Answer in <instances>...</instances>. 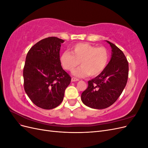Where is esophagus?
Wrapping results in <instances>:
<instances>
[{"label": "esophagus", "mask_w": 148, "mask_h": 148, "mask_svg": "<svg viewBox=\"0 0 148 148\" xmlns=\"http://www.w3.org/2000/svg\"><path fill=\"white\" fill-rule=\"evenodd\" d=\"M78 81H79V79H78V78H74V77L71 78V82H78Z\"/></svg>", "instance_id": "esophagus-1"}]
</instances>
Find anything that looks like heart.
<instances>
[{
	"label": "heart",
	"mask_w": 148,
	"mask_h": 148,
	"mask_svg": "<svg viewBox=\"0 0 148 148\" xmlns=\"http://www.w3.org/2000/svg\"><path fill=\"white\" fill-rule=\"evenodd\" d=\"M70 50V52L65 51L62 53L60 62L63 68L69 71H73L81 64L82 66L73 72L75 77H97L104 71L108 64L109 55L105 47L78 43Z\"/></svg>",
	"instance_id": "obj_1"
}]
</instances>
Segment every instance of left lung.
I'll return each mask as SVG.
<instances>
[{"label": "left lung", "mask_w": 148, "mask_h": 148, "mask_svg": "<svg viewBox=\"0 0 148 148\" xmlns=\"http://www.w3.org/2000/svg\"><path fill=\"white\" fill-rule=\"evenodd\" d=\"M112 48L111 59L99 75L88 82V86L82 94L84 105L95 109L109 107L117 100L126 86L128 63L123 52L115 44L106 41Z\"/></svg>", "instance_id": "left-lung-1"}]
</instances>
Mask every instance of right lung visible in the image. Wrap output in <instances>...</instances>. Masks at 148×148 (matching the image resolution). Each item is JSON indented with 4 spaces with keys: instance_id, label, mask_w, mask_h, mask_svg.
Returning <instances> with one entry per match:
<instances>
[{
    "instance_id": "add662e5",
    "label": "right lung",
    "mask_w": 148,
    "mask_h": 148,
    "mask_svg": "<svg viewBox=\"0 0 148 148\" xmlns=\"http://www.w3.org/2000/svg\"><path fill=\"white\" fill-rule=\"evenodd\" d=\"M64 40L49 37L31 47L23 69L24 89L31 101L43 109H52L63 101L71 77L60 62V49Z\"/></svg>"
}]
</instances>
